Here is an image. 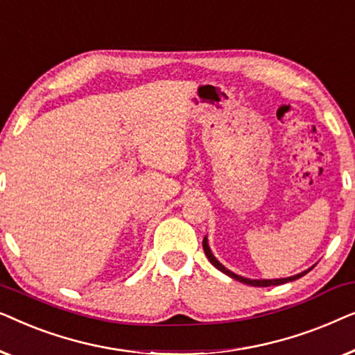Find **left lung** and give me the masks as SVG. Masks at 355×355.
I'll list each match as a JSON object with an SVG mask.
<instances>
[{
  "label": "left lung",
  "mask_w": 355,
  "mask_h": 355,
  "mask_svg": "<svg viewBox=\"0 0 355 355\" xmlns=\"http://www.w3.org/2000/svg\"><path fill=\"white\" fill-rule=\"evenodd\" d=\"M203 250H205V255H207V259L210 260V263H211L213 266H215V268H218V270H220V271H223V273L227 275V276H231V278H234V279H237V281H241V283H244V284H249V286H257V288H268V286H278V284H284V283H288V281H294V279L300 278V276L307 275L309 271L312 270V268H309V270L302 271V273H299V275H294V276H289V278H281V279H249V278H244V276H239V275L232 273V271L227 270L226 266H223V265L220 263V261L216 260V257L211 254L210 247H208V241H207V237H203Z\"/></svg>",
  "instance_id": "8db88e82"
}]
</instances>
